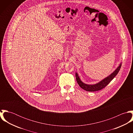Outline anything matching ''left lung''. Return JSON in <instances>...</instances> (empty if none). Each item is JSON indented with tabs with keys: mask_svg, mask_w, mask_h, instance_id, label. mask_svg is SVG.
I'll use <instances>...</instances> for the list:
<instances>
[{
	"mask_svg": "<svg viewBox=\"0 0 133 133\" xmlns=\"http://www.w3.org/2000/svg\"><path fill=\"white\" fill-rule=\"evenodd\" d=\"M121 66V64L119 65V66L118 67V68L114 71V72L111 74L110 76L108 77L105 78L102 81H101L98 83H97L94 85H89L86 84L84 83H83L80 79L78 74L76 73V79L77 82L81 88L82 89L88 91V92H95L98 91L99 90H102V89L104 88L114 78L115 76L117 75L119 71H120V69Z\"/></svg>",
	"mask_w": 133,
	"mask_h": 133,
	"instance_id": "left-lung-1",
	"label": "left lung"
}]
</instances>
